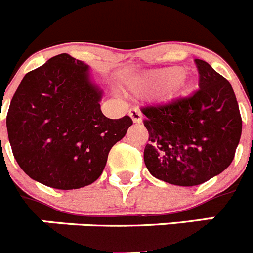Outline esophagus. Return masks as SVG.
Masks as SVG:
<instances>
[{
	"label": "esophagus",
	"instance_id": "34e87169",
	"mask_svg": "<svg viewBox=\"0 0 253 253\" xmlns=\"http://www.w3.org/2000/svg\"><path fill=\"white\" fill-rule=\"evenodd\" d=\"M129 115H130L131 120H133L134 123H142L143 115L138 107H133V109H130V110H129Z\"/></svg>",
	"mask_w": 253,
	"mask_h": 253
}]
</instances>
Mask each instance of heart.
Masks as SVG:
<instances>
[{
    "label": "heart",
    "mask_w": 253,
    "mask_h": 253,
    "mask_svg": "<svg viewBox=\"0 0 253 253\" xmlns=\"http://www.w3.org/2000/svg\"><path fill=\"white\" fill-rule=\"evenodd\" d=\"M185 71L180 67H171L147 73L138 81L137 86L144 90H165L172 87V90L178 91L186 86L187 81Z\"/></svg>",
    "instance_id": "1"
}]
</instances>
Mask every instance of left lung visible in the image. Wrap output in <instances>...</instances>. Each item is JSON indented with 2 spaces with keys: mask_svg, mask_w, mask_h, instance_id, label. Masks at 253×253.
Here are the masks:
<instances>
[{
  "mask_svg": "<svg viewBox=\"0 0 253 253\" xmlns=\"http://www.w3.org/2000/svg\"><path fill=\"white\" fill-rule=\"evenodd\" d=\"M199 90L163 105L143 107L149 134L144 163L158 180L178 186L204 184L232 163L242 118L231 84L195 59Z\"/></svg>",
  "mask_w": 253,
  "mask_h": 253,
  "instance_id": "left-lung-1",
  "label": "left lung"
}]
</instances>
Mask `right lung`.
Here are the masks:
<instances>
[{
	"mask_svg": "<svg viewBox=\"0 0 253 253\" xmlns=\"http://www.w3.org/2000/svg\"><path fill=\"white\" fill-rule=\"evenodd\" d=\"M101 96L88 66L66 53L26 73L11 100L6 126L13 157L29 177L72 190L101 176L111 147L133 124L128 115L106 118Z\"/></svg>",
	"mask_w": 253,
	"mask_h": 253,
	"instance_id": "1",
	"label": "right lung"
}]
</instances>
